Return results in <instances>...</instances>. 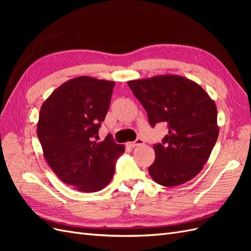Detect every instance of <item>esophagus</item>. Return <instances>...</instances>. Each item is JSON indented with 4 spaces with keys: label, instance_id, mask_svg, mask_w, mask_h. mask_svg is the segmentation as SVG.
Instances as JSON below:
<instances>
[{
    "label": "esophagus",
    "instance_id": "obj_1",
    "mask_svg": "<svg viewBox=\"0 0 251 251\" xmlns=\"http://www.w3.org/2000/svg\"><path fill=\"white\" fill-rule=\"evenodd\" d=\"M144 143V141H143V139H141V138H137L136 139L135 141H133V142H128V146H130L131 148H135V147H139V146H141V144H143Z\"/></svg>",
    "mask_w": 251,
    "mask_h": 251
}]
</instances>
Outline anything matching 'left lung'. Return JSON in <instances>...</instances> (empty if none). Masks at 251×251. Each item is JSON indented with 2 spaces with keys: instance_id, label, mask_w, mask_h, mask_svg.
Listing matches in <instances>:
<instances>
[{
  "instance_id": "8db88e82",
  "label": "left lung",
  "mask_w": 251,
  "mask_h": 251,
  "mask_svg": "<svg viewBox=\"0 0 251 251\" xmlns=\"http://www.w3.org/2000/svg\"><path fill=\"white\" fill-rule=\"evenodd\" d=\"M148 113L149 123H166L169 134L154 146L149 174L156 183L173 187L192 180L207 162L219 136L217 107L198 83L175 74L128 80Z\"/></svg>"
}]
</instances>
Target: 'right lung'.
Here are the masks:
<instances>
[{
  "mask_svg": "<svg viewBox=\"0 0 251 251\" xmlns=\"http://www.w3.org/2000/svg\"><path fill=\"white\" fill-rule=\"evenodd\" d=\"M115 82L90 76L67 80L41 107L37 137L51 170L64 183L83 193L107 186L124 144L108 135L98 142V130L110 107Z\"/></svg>",
  "mask_w": 251,
  "mask_h": 251,
  "instance_id": "1",
  "label": "right lung"
}]
</instances>
